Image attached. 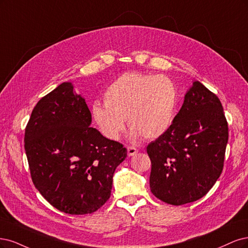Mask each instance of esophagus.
<instances>
[{"mask_svg":"<svg viewBox=\"0 0 248 248\" xmlns=\"http://www.w3.org/2000/svg\"><path fill=\"white\" fill-rule=\"evenodd\" d=\"M137 153H138V149L136 148V147H134V146H129V147H127V155H129V156H133Z\"/></svg>","mask_w":248,"mask_h":248,"instance_id":"obj_1","label":"esophagus"}]
</instances>
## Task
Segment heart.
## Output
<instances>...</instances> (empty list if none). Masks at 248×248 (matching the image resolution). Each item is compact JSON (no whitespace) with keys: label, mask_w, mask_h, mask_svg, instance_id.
Returning a JSON list of instances; mask_svg holds the SVG:
<instances>
[{"label":"heart","mask_w":248,"mask_h":248,"mask_svg":"<svg viewBox=\"0 0 248 248\" xmlns=\"http://www.w3.org/2000/svg\"><path fill=\"white\" fill-rule=\"evenodd\" d=\"M178 90L171 78L126 72L104 92L105 105L95 102L92 115L100 132L116 140L124 129V119L132 135L155 139L170 129L178 106Z\"/></svg>","instance_id":"1"}]
</instances>
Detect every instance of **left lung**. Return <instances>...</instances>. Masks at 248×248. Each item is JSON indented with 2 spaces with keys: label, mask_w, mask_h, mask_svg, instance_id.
Returning <instances> with one entry per match:
<instances>
[{
  "label": "left lung",
  "mask_w": 248,
  "mask_h": 248,
  "mask_svg": "<svg viewBox=\"0 0 248 248\" xmlns=\"http://www.w3.org/2000/svg\"><path fill=\"white\" fill-rule=\"evenodd\" d=\"M228 139L218 97L195 81L170 129L146 147L151 193L175 206L204 197L222 172Z\"/></svg>",
  "instance_id": "1"
}]
</instances>
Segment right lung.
I'll use <instances>...</instances> for the list:
<instances>
[{
  "label": "right lung",
  "mask_w": 248,
  "mask_h": 248,
  "mask_svg": "<svg viewBox=\"0 0 248 248\" xmlns=\"http://www.w3.org/2000/svg\"><path fill=\"white\" fill-rule=\"evenodd\" d=\"M81 95L63 82L36 104L25 131L31 177L46 201L74 215L107 202L116 167L126 157L122 143L91 127Z\"/></svg>",
  "instance_id": "right-lung-1"
}]
</instances>
